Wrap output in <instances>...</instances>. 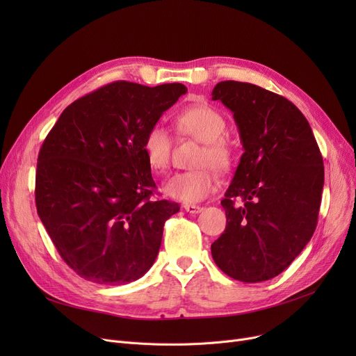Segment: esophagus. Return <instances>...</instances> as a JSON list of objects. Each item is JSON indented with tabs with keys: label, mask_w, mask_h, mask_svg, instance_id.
<instances>
[{
	"label": "esophagus",
	"mask_w": 356,
	"mask_h": 356,
	"mask_svg": "<svg viewBox=\"0 0 356 356\" xmlns=\"http://www.w3.org/2000/svg\"><path fill=\"white\" fill-rule=\"evenodd\" d=\"M183 208L186 212H189V213H199L203 211L202 207H197V204H188V203H186Z\"/></svg>",
	"instance_id": "esophagus-1"
}]
</instances>
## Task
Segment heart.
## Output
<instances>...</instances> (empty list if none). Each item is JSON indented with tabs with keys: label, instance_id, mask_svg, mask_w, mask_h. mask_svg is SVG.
<instances>
[{
	"label": "heart",
	"instance_id": "heart-1",
	"mask_svg": "<svg viewBox=\"0 0 356 356\" xmlns=\"http://www.w3.org/2000/svg\"><path fill=\"white\" fill-rule=\"evenodd\" d=\"M181 133L203 143L196 157L197 170L173 175L164 184L163 192L175 200L196 203L208 197L218 188V172L232 165L234 148L223 137L227 122L219 111L208 104H195L183 109L176 118ZM143 153L154 172H164L170 164L172 137L163 125H153L143 140Z\"/></svg>",
	"mask_w": 356,
	"mask_h": 356
}]
</instances>
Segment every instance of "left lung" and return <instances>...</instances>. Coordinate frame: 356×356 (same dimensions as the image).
Returning a JSON list of instances; mask_svg holds the SVG:
<instances>
[{
	"mask_svg": "<svg viewBox=\"0 0 356 356\" xmlns=\"http://www.w3.org/2000/svg\"><path fill=\"white\" fill-rule=\"evenodd\" d=\"M232 114L244 154L220 204L227 228L211 245L216 266L244 283L283 273L313 236L325 167L312 128L284 97L225 81L212 90Z\"/></svg>",
	"mask_w": 356,
	"mask_h": 356,
	"instance_id": "1",
	"label": "left lung"
}]
</instances>
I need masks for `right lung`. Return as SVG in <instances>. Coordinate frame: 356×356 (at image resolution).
Returning <instances> with one entry per match:
<instances>
[{"instance_id": "obj_1", "label": "right lung", "mask_w": 356, "mask_h": 356, "mask_svg": "<svg viewBox=\"0 0 356 356\" xmlns=\"http://www.w3.org/2000/svg\"><path fill=\"white\" fill-rule=\"evenodd\" d=\"M188 92L118 81L70 104L37 159L35 207L56 250L81 277L127 284L157 258L175 202L152 199L147 131Z\"/></svg>"}]
</instances>
